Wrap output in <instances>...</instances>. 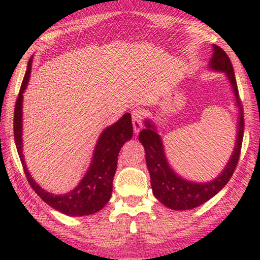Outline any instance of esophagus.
<instances>
[{"instance_id": "esophagus-1", "label": "esophagus", "mask_w": 260, "mask_h": 260, "mask_svg": "<svg viewBox=\"0 0 260 260\" xmlns=\"http://www.w3.org/2000/svg\"><path fill=\"white\" fill-rule=\"evenodd\" d=\"M133 125H134V133L138 134L142 129V123H143V111L140 109H135L133 113Z\"/></svg>"}]
</instances>
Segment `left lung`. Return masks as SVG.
Segmentation results:
<instances>
[{
	"label": "left lung",
	"mask_w": 260,
	"mask_h": 260,
	"mask_svg": "<svg viewBox=\"0 0 260 260\" xmlns=\"http://www.w3.org/2000/svg\"><path fill=\"white\" fill-rule=\"evenodd\" d=\"M213 49H214V53L209 61V67L214 71L226 73L231 85H232L240 115L239 120H238L236 147H234L233 154L222 173L213 181L206 183H198L184 180L170 168L166 158L161 137L156 133V127L150 120H145L144 123L147 127L142 130L138 136L145 150V161H147V167L150 173L151 188L154 195L166 207L175 209V211H186V209L199 207L206 201H208L209 199H212L215 194H218L232 177L238 161H239L244 136L243 104H241L236 76H234L233 66L231 63L229 55L222 48L216 45H213Z\"/></svg>",
	"instance_id": "obj_1"
}]
</instances>
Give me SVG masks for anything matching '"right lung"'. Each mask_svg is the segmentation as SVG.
Wrapping results in <instances>:
<instances>
[{"mask_svg":"<svg viewBox=\"0 0 260 260\" xmlns=\"http://www.w3.org/2000/svg\"><path fill=\"white\" fill-rule=\"evenodd\" d=\"M30 71L31 58L28 62L19 97L16 99L15 111H14V137H15L16 149L28 182L46 204L63 214L71 216L93 214L101 211L111 198L112 181L117 169L120 148L133 137L131 115L125 113L119 120L103 131L94 148L90 168L84 179L73 190L62 195L48 193L31 179L22 154V101L23 92L29 81Z\"/></svg>","mask_w":260,"mask_h":260,"instance_id":"add662e5","label":"right lung"}]
</instances>
